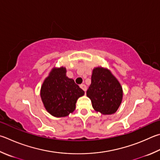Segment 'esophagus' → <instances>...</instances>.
Returning a JSON list of instances; mask_svg holds the SVG:
<instances>
[{
  "label": "esophagus",
  "mask_w": 160,
  "mask_h": 160,
  "mask_svg": "<svg viewBox=\"0 0 160 160\" xmlns=\"http://www.w3.org/2000/svg\"><path fill=\"white\" fill-rule=\"evenodd\" d=\"M80 88L82 89V90H84V91H85V92L87 91V87H86L85 85H84V84H82V85H80Z\"/></svg>",
  "instance_id": "obj_1"
}]
</instances>
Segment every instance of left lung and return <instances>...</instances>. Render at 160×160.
<instances>
[{"label":"left lung","instance_id":"8db88e82","mask_svg":"<svg viewBox=\"0 0 160 160\" xmlns=\"http://www.w3.org/2000/svg\"><path fill=\"white\" fill-rule=\"evenodd\" d=\"M92 107L103 115H112L117 111L122 101V88L108 69L94 68L92 82L87 91Z\"/></svg>","mask_w":160,"mask_h":160}]
</instances>
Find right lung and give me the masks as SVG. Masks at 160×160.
<instances>
[{"mask_svg": "<svg viewBox=\"0 0 160 160\" xmlns=\"http://www.w3.org/2000/svg\"><path fill=\"white\" fill-rule=\"evenodd\" d=\"M65 67L53 68L43 82L40 97L45 109L52 116H68L75 109L78 98L85 92L66 76Z\"/></svg>", "mask_w": 160, "mask_h": 160, "instance_id": "add662e5", "label": "right lung"}]
</instances>
